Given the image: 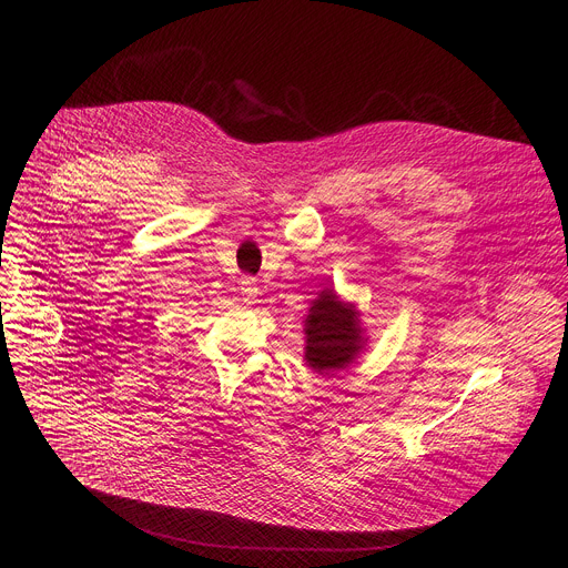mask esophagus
<instances>
[{
    "mask_svg": "<svg viewBox=\"0 0 568 568\" xmlns=\"http://www.w3.org/2000/svg\"><path fill=\"white\" fill-rule=\"evenodd\" d=\"M240 293H242V301H245L247 305H254L256 298H258V286H256L254 280L245 277V280H242V284H240Z\"/></svg>",
    "mask_w": 568,
    "mask_h": 568,
    "instance_id": "1",
    "label": "esophagus"
}]
</instances>
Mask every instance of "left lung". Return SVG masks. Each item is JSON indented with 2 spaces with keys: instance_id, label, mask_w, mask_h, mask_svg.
<instances>
[{
  "instance_id": "8db88e82",
  "label": "left lung",
  "mask_w": 568,
  "mask_h": 568,
  "mask_svg": "<svg viewBox=\"0 0 568 568\" xmlns=\"http://www.w3.org/2000/svg\"><path fill=\"white\" fill-rule=\"evenodd\" d=\"M303 326L305 363L318 374L344 369L365 351L367 335L361 312L354 303L342 301L333 286L312 301Z\"/></svg>"
}]
</instances>
